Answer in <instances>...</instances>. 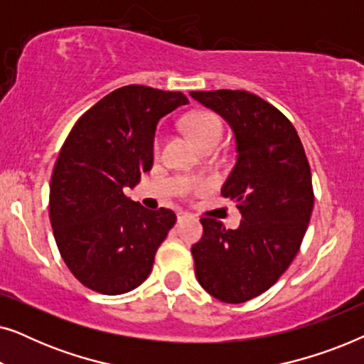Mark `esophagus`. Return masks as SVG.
<instances>
[{"label":"esophagus","mask_w":364,"mask_h":364,"mask_svg":"<svg viewBox=\"0 0 364 364\" xmlns=\"http://www.w3.org/2000/svg\"><path fill=\"white\" fill-rule=\"evenodd\" d=\"M188 217H191V213H187V212H178V213H177V222L181 223V222H183V220H187Z\"/></svg>","instance_id":"1"}]
</instances>
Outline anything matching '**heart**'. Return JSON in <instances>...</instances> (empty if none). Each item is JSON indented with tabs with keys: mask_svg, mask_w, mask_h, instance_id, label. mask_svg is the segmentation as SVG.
<instances>
[{
	"mask_svg": "<svg viewBox=\"0 0 364 364\" xmlns=\"http://www.w3.org/2000/svg\"><path fill=\"white\" fill-rule=\"evenodd\" d=\"M187 129L191 132L200 147H205L208 144H218L223 137V124L220 119H218L215 114L210 112H198L196 116H192L187 121ZM162 146V137L156 136L154 139V152L159 154Z\"/></svg>",
	"mask_w": 364,
	"mask_h": 364,
	"instance_id": "b5f03b06",
	"label": "heart"
}]
</instances>
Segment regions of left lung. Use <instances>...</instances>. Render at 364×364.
I'll use <instances>...</instances> for the list:
<instances>
[{"label":"left lung","instance_id":"1","mask_svg":"<svg viewBox=\"0 0 364 364\" xmlns=\"http://www.w3.org/2000/svg\"><path fill=\"white\" fill-rule=\"evenodd\" d=\"M230 124L237 162L222 196L242 213L237 230L202 217L192 247L203 290L225 303L252 300L275 285L296 257L313 210L311 171L293 124L248 91H192Z\"/></svg>","mask_w":364,"mask_h":364}]
</instances>
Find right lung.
Instances as JSON below:
<instances>
[{
	"label": "right lung",
	"mask_w": 364,
	"mask_h": 364,
	"mask_svg": "<svg viewBox=\"0 0 364 364\" xmlns=\"http://www.w3.org/2000/svg\"><path fill=\"white\" fill-rule=\"evenodd\" d=\"M188 99L147 86L119 87L82 114L64 141L49 186V218L64 263L104 295L137 288L176 223L124 196L152 168L157 122Z\"/></svg>",
	"instance_id": "right-lung-1"
}]
</instances>
